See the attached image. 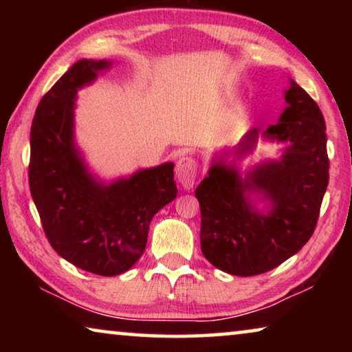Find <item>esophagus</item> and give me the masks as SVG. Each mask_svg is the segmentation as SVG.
<instances>
[{
  "label": "esophagus",
  "instance_id": "1",
  "mask_svg": "<svg viewBox=\"0 0 352 352\" xmlns=\"http://www.w3.org/2000/svg\"><path fill=\"white\" fill-rule=\"evenodd\" d=\"M175 174L178 178V183L182 184L184 189H192L195 175H197V163L190 157H182L177 162Z\"/></svg>",
  "mask_w": 352,
  "mask_h": 352
}]
</instances>
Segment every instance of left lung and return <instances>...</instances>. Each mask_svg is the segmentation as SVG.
I'll list each match as a JSON object with an SVG mask.
<instances>
[{
	"mask_svg": "<svg viewBox=\"0 0 352 352\" xmlns=\"http://www.w3.org/2000/svg\"><path fill=\"white\" fill-rule=\"evenodd\" d=\"M287 102L278 122L264 132L252 129L233 151L212 157L208 175L195 189L200 204L201 253L219 270L236 276L261 275L300 252L317 225L329 182L326 124L318 105L290 79ZM285 142L279 160H267L241 177L231 153L241 159L258 136ZM256 195L270 201L256 208Z\"/></svg>",
	"mask_w": 352,
	"mask_h": 352,
	"instance_id": "8db88e82",
	"label": "left lung"
}]
</instances>
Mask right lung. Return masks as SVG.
I'll use <instances>...</instances> for the list:
<instances>
[{
    "instance_id": "right-lung-1",
    "label": "right lung",
    "mask_w": 352,
    "mask_h": 352,
    "mask_svg": "<svg viewBox=\"0 0 352 352\" xmlns=\"http://www.w3.org/2000/svg\"><path fill=\"white\" fill-rule=\"evenodd\" d=\"M111 65L82 58L45 94L32 119L29 162V188L51 247L100 276L132 269L144 253L151 220L177 197L174 163L105 183L76 146L77 90Z\"/></svg>"
}]
</instances>
